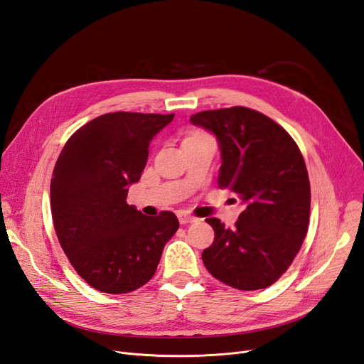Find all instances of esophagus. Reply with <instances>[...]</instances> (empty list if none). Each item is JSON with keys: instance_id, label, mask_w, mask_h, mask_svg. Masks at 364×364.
<instances>
[{"instance_id": "1", "label": "esophagus", "mask_w": 364, "mask_h": 364, "mask_svg": "<svg viewBox=\"0 0 364 364\" xmlns=\"http://www.w3.org/2000/svg\"><path fill=\"white\" fill-rule=\"evenodd\" d=\"M178 218H179L181 225H188V223H194L196 220H197L194 215H191V214H188V213H185V211H179V213H178Z\"/></svg>"}]
</instances>
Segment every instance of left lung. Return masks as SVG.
<instances>
[{
    "mask_svg": "<svg viewBox=\"0 0 364 364\" xmlns=\"http://www.w3.org/2000/svg\"><path fill=\"white\" fill-rule=\"evenodd\" d=\"M190 121L215 135L220 188L232 190L245 205L234 229L206 218L215 237L202 253L205 267L234 289H266L290 267L310 223L302 153L279 124L249 107L205 111Z\"/></svg>",
    "mask_w": 364,
    "mask_h": 364,
    "instance_id": "obj_1",
    "label": "left lung"
}]
</instances>
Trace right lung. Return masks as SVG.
I'll return each mask as SVG.
<instances>
[{
    "label": "right lung",
    "instance_id": "obj_1",
    "mask_svg": "<svg viewBox=\"0 0 364 364\" xmlns=\"http://www.w3.org/2000/svg\"><path fill=\"white\" fill-rule=\"evenodd\" d=\"M174 114L114 112L67 141L51 178V214L75 272L103 293H130L155 274L178 217H147L126 202L146 167L149 146Z\"/></svg>",
    "mask_w": 364,
    "mask_h": 364
}]
</instances>
